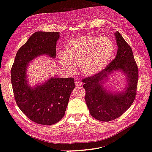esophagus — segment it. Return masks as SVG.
Masks as SVG:
<instances>
[{
  "label": "esophagus",
  "mask_w": 152,
  "mask_h": 152,
  "mask_svg": "<svg viewBox=\"0 0 152 152\" xmlns=\"http://www.w3.org/2000/svg\"><path fill=\"white\" fill-rule=\"evenodd\" d=\"M75 84L77 86H82V83L79 80H76L75 81Z\"/></svg>",
  "instance_id": "34e87169"
}]
</instances>
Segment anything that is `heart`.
<instances>
[{"label": "heart", "instance_id": "heart-1", "mask_svg": "<svg viewBox=\"0 0 152 152\" xmlns=\"http://www.w3.org/2000/svg\"><path fill=\"white\" fill-rule=\"evenodd\" d=\"M114 45L107 37L83 35L72 38L66 44L64 52L58 53L62 67L69 73L76 71L78 64L80 72L91 76L100 72L111 61Z\"/></svg>", "mask_w": 152, "mask_h": 152}]
</instances>
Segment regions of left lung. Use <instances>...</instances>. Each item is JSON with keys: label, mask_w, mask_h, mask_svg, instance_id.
<instances>
[{"label": "left lung", "mask_w": 152, "mask_h": 152, "mask_svg": "<svg viewBox=\"0 0 152 152\" xmlns=\"http://www.w3.org/2000/svg\"><path fill=\"white\" fill-rule=\"evenodd\" d=\"M118 50L115 59L100 72L82 80L85 100L91 115L102 122H110L121 116L136 97L138 69L130 46L118 31L114 33ZM120 71L126 78L122 92L109 90L104 86L111 74Z\"/></svg>", "instance_id": "obj_1"}]
</instances>
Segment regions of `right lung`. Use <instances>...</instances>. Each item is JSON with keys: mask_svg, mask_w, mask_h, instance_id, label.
Returning <instances> with one entry per match:
<instances>
[{"mask_svg": "<svg viewBox=\"0 0 152 152\" xmlns=\"http://www.w3.org/2000/svg\"><path fill=\"white\" fill-rule=\"evenodd\" d=\"M59 32H36L18 50L11 68V83L16 102L30 120L52 125L64 117L69 98L75 87L72 78L50 77L31 86L27 76L29 63L36 58H56Z\"/></svg>", "mask_w": 152, "mask_h": 152, "instance_id": "obj_1", "label": "right lung"}]
</instances>
